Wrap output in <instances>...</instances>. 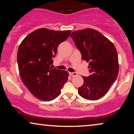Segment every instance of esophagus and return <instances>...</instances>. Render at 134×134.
I'll return each instance as SVG.
<instances>
[{
	"instance_id": "34e87169",
	"label": "esophagus",
	"mask_w": 134,
	"mask_h": 134,
	"mask_svg": "<svg viewBox=\"0 0 134 134\" xmlns=\"http://www.w3.org/2000/svg\"><path fill=\"white\" fill-rule=\"evenodd\" d=\"M69 75L71 76V77H75L77 75V72H69Z\"/></svg>"
}]
</instances>
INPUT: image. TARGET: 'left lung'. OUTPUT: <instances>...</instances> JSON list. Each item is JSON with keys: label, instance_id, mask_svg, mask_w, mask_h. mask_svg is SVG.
<instances>
[{"label": "left lung", "instance_id": "1", "mask_svg": "<svg viewBox=\"0 0 134 134\" xmlns=\"http://www.w3.org/2000/svg\"><path fill=\"white\" fill-rule=\"evenodd\" d=\"M82 59L88 63L91 74L83 77L84 83L78 88L81 97L97 100L107 93L119 73L117 52L114 44L97 30L84 29L71 34Z\"/></svg>", "mask_w": 134, "mask_h": 134}]
</instances>
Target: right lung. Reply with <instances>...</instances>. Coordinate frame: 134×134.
<instances>
[{"label":"right lung","mask_w":134,"mask_h":134,"mask_svg":"<svg viewBox=\"0 0 134 134\" xmlns=\"http://www.w3.org/2000/svg\"><path fill=\"white\" fill-rule=\"evenodd\" d=\"M71 33V30L39 29L29 34L18 47L17 63L21 80L30 93L39 99H54L68 81L67 71L53 68L51 65L59 45Z\"/></svg>","instance_id":"add662e5"}]
</instances>
